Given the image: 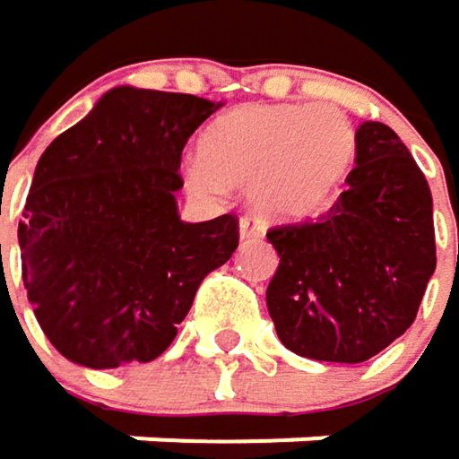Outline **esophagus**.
<instances>
[{
  "mask_svg": "<svg viewBox=\"0 0 459 459\" xmlns=\"http://www.w3.org/2000/svg\"><path fill=\"white\" fill-rule=\"evenodd\" d=\"M238 227H240V240H256V238L264 235V227L256 219H251V216H243Z\"/></svg>",
  "mask_w": 459,
  "mask_h": 459,
  "instance_id": "obj_1",
  "label": "esophagus"
}]
</instances>
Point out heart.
I'll use <instances>...</instances> for the list:
<instances>
[{
  "label": "heart",
  "instance_id": "heart-1",
  "mask_svg": "<svg viewBox=\"0 0 459 459\" xmlns=\"http://www.w3.org/2000/svg\"><path fill=\"white\" fill-rule=\"evenodd\" d=\"M355 157L342 112L313 104H256L219 117L200 138L186 184L203 197L248 189L251 205L278 221H305L329 208Z\"/></svg>",
  "mask_w": 459,
  "mask_h": 459
}]
</instances>
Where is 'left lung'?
I'll return each instance as SVG.
<instances>
[{
  "instance_id": "1",
  "label": "left lung",
  "mask_w": 459,
  "mask_h": 459,
  "mask_svg": "<svg viewBox=\"0 0 459 459\" xmlns=\"http://www.w3.org/2000/svg\"><path fill=\"white\" fill-rule=\"evenodd\" d=\"M267 240L281 256L267 286L281 342L363 363L414 324L436 270L430 186L395 130L363 122L340 200L321 221L275 227Z\"/></svg>"
}]
</instances>
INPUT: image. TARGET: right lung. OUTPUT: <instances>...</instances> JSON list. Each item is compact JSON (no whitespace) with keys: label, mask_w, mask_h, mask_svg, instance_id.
Listing matches in <instances>:
<instances>
[{"label":"right lung","mask_w":459,"mask_h":459,"mask_svg":"<svg viewBox=\"0 0 459 459\" xmlns=\"http://www.w3.org/2000/svg\"><path fill=\"white\" fill-rule=\"evenodd\" d=\"M224 104L119 85L39 157L18 224L23 286L53 347L88 368L168 350L238 219L181 221L189 135Z\"/></svg>","instance_id":"1"}]
</instances>
